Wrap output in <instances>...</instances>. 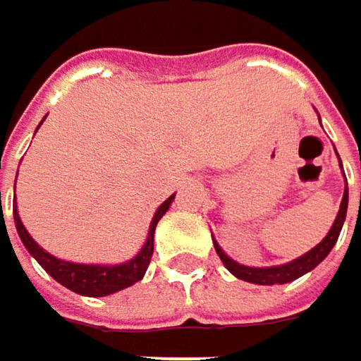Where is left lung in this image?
Returning a JSON list of instances; mask_svg holds the SVG:
<instances>
[{"mask_svg": "<svg viewBox=\"0 0 361 361\" xmlns=\"http://www.w3.org/2000/svg\"><path fill=\"white\" fill-rule=\"evenodd\" d=\"M341 163V161H338ZM343 169V165H341ZM347 200H349V192H347V180H345V192H343V200H341V209H338V215L330 228V232L324 236V240L320 245H316L312 251H307L305 255L293 259L290 263H284V265H274V267H249V265H243L234 259H230L226 252L219 249V245L215 243L213 238V245H215V251L219 255V259L224 261V265L230 269V274H234L236 278L245 280V282H252V284H263V286H269V284H286V282H293L297 278H301L303 274L312 271L316 265H320L328 257V252L332 251V247L336 245L338 240V234H341V228H343V221H345V215H347Z\"/></svg>", "mask_w": 361, "mask_h": 361, "instance_id": "8db88e82", "label": "left lung"}]
</instances>
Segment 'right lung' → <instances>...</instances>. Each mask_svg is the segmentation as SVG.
<instances>
[{
    "mask_svg": "<svg viewBox=\"0 0 361 361\" xmlns=\"http://www.w3.org/2000/svg\"><path fill=\"white\" fill-rule=\"evenodd\" d=\"M41 123H39V127H41ZM171 200H173V196H169L157 209V213H154V217L150 221V228H148V238H146V243L140 249V252L133 259H129L125 263H118V265H85V263H73V261H64V259H58V257L49 255L45 249H41L37 245L35 240L31 238V234L27 232V228L23 226L18 209H16V202H14V224H16L18 236H20L23 245L27 247V251L35 257L37 263L56 282H60L62 286L71 288L77 295L106 297V295H112L116 290H123V288H127V286H131V284H135V282H140L144 278V274H146V269L150 265V257L154 252V230H157V224L161 221V217L171 207Z\"/></svg>",
    "mask_w": 361,
    "mask_h": 361,
    "instance_id": "obj_1",
    "label": "right lung"
}]
</instances>
